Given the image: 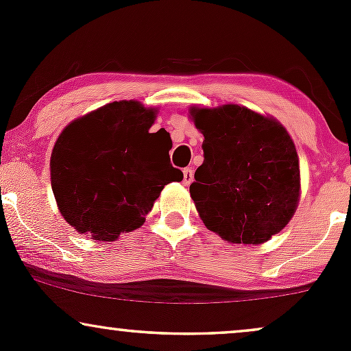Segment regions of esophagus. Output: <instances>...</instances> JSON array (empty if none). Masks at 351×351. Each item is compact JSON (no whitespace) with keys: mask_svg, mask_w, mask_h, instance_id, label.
Listing matches in <instances>:
<instances>
[{"mask_svg":"<svg viewBox=\"0 0 351 351\" xmlns=\"http://www.w3.org/2000/svg\"><path fill=\"white\" fill-rule=\"evenodd\" d=\"M193 178H195V173H193V168H184L183 170V184L188 186L191 183Z\"/></svg>","mask_w":351,"mask_h":351,"instance_id":"1","label":"esophagus"}]
</instances>
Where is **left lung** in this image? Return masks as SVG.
I'll use <instances>...</instances> for the list:
<instances>
[{"instance_id": "8db88e82", "label": "left lung", "mask_w": 351, "mask_h": 351, "mask_svg": "<svg viewBox=\"0 0 351 351\" xmlns=\"http://www.w3.org/2000/svg\"><path fill=\"white\" fill-rule=\"evenodd\" d=\"M204 162L189 186L208 229L236 244H261L287 226L300 196L299 156L276 119L251 108H191Z\"/></svg>"}]
</instances>
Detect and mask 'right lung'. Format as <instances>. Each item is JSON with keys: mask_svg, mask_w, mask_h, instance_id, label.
I'll list each match as a JSON object with an SVG mask.
<instances>
[{"mask_svg": "<svg viewBox=\"0 0 351 351\" xmlns=\"http://www.w3.org/2000/svg\"><path fill=\"white\" fill-rule=\"evenodd\" d=\"M155 119V108L120 100L64 128L52 148L51 186L72 228L115 241L142 226L165 184L183 180L170 163V135L148 132Z\"/></svg>", "mask_w": 351, "mask_h": 351, "instance_id": "add662e5", "label": "right lung"}]
</instances>
